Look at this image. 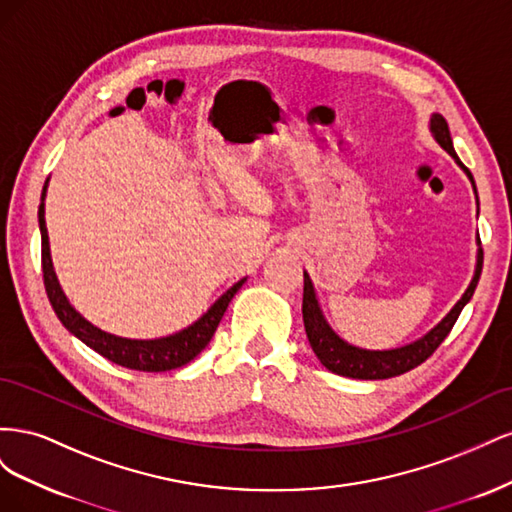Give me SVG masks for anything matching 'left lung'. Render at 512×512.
<instances>
[{
	"mask_svg": "<svg viewBox=\"0 0 512 512\" xmlns=\"http://www.w3.org/2000/svg\"><path fill=\"white\" fill-rule=\"evenodd\" d=\"M431 132L436 136V141L451 153L455 162L466 170L474 185L472 173L457 158L451 132H448V123L442 115L436 113L431 117ZM474 192H476V185H474ZM480 271H483V250H478L476 273L472 277L468 290L463 292V297L457 301V305L451 309V312L446 314V318L438 324V327H433L425 337L395 350H363V348H354L346 344L344 339H339L331 331L327 320H324L320 312L312 280H309L307 273H303V322H305L309 346H312V350L316 352L320 363L339 376L359 378V380H384V378L406 374V371L425 363L429 356L438 350V346L444 342L446 335L451 333L461 314V309L466 307V303L472 299L476 284L480 280Z\"/></svg>",
	"mask_w": 512,
	"mask_h": 512,
	"instance_id": "8db88e82",
	"label": "left lung"
}]
</instances>
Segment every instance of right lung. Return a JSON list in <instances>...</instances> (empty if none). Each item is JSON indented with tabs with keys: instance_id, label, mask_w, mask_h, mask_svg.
Masks as SVG:
<instances>
[{
	"instance_id": "right-lung-1",
	"label": "right lung",
	"mask_w": 512,
	"mask_h": 512,
	"mask_svg": "<svg viewBox=\"0 0 512 512\" xmlns=\"http://www.w3.org/2000/svg\"><path fill=\"white\" fill-rule=\"evenodd\" d=\"M46 183L40 196L42 203L38 207V224H40V235H42V277H44L46 297H49L61 324H64L72 335L79 337L81 342L87 344L91 350H96L98 354L104 356V359L113 361L121 367L136 369V371H168V369H177L185 363H190L194 356L200 354V350L211 342V337L215 329H218L230 299L235 297L237 290L245 284V277L230 290H226L222 297L209 307V312L203 318H198L192 327L183 329L175 335L160 337V339H126V337L104 333L76 312V309L68 303L64 290H61L57 282V275L53 271L51 250H49V232H46V222H44Z\"/></svg>"
}]
</instances>
